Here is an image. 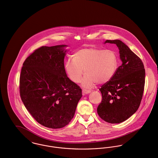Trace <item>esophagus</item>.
I'll return each mask as SVG.
<instances>
[{
    "instance_id": "obj_1",
    "label": "esophagus",
    "mask_w": 158,
    "mask_h": 158,
    "mask_svg": "<svg viewBox=\"0 0 158 158\" xmlns=\"http://www.w3.org/2000/svg\"><path fill=\"white\" fill-rule=\"evenodd\" d=\"M91 91L89 90H86V89H82V94L83 95H85V94H89V93H90Z\"/></svg>"
}]
</instances>
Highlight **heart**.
<instances>
[{
    "instance_id": "b5f03b06",
    "label": "heart",
    "mask_w": 158,
    "mask_h": 158,
    "mask_svg": "<svg viewBox=\"0 0 158 158\" xmlns=\"http://www.w3.org/2000/svg\"><path fill=\"white\" fill-rule=\"evenodd\" d=\"M118 57L113 51H105L93 48H86L76 51L73 60H68L65 68L70 79L79 83L83 75L82 85L86 89L91 88L96 82L104 84L110 81L115 74Z\"/></svg>"
}]
</instances>
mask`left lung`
I'll use <instances>...</instances> for the list:
<instances>
[{
    "label": "left lung",
    "mask_w": 158,
    "mask_h": 158,
    "mask_svg": "<svg viewBox=\"0 0 158 158\" xmlns=\"http://www.w3.org/2000/svg\"><path fill=\"white\" fill-rule=\"evenodd\" d=\"M119 49L122 64L115 75L99 89L102 101L97 108L98 115L110 123H120L138 109L144 91L145 71L141 59L119 40H106Z\"/></svg>",
    "instance_id": "8db88e82"
}]
</instances>
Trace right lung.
I'll list each match as a JSON object with an SVG mask.
<instances>
[{"label": "right lung", "mask_w": 158, "mask_h": 158, "mask_svg": "<svg viewBox=\"0 0 158 158\" xmlns=\"http://www.w3.org/2000/svg\"><path fill=\"white\" fill-rule=\"evenodd\" d=\"M66 45L42 46L25 60L19 77V94L26 108L43 126L62 128L73 118L82 89L67 76Z\"/></svg>", "instance_id": "obj_1"}]
</instances>
